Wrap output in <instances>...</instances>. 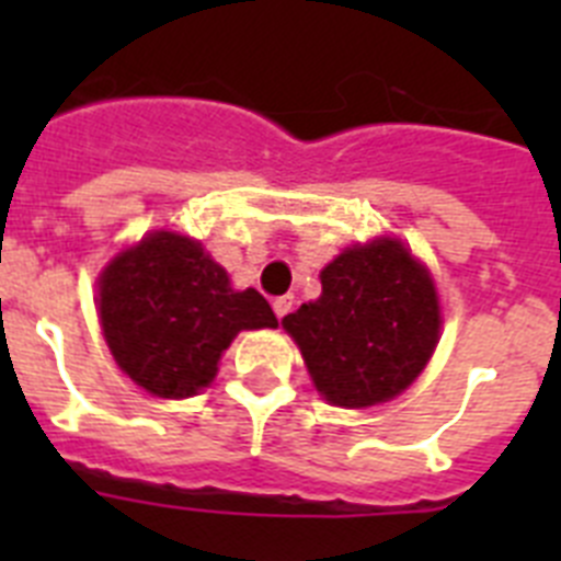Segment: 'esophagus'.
<instances>
[{
  "mask_svg": "<svg viewBox=\"0 0 561 561\" xmlns=\"http://www.w3.org/2000/svg\"><path fill=\"white\" fill-rule=\"evenodd\" d=\"M272 309H275L277 317H286L291 311V297L289 295L275 297V304H272Z\"/></svg>",
  "mask_w": 561,
  "mask_h": 561,
  "instance_id": "34e87169",
  "label": "esophagus"
}]
</instances>
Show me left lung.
Instances as JSON below:
<instances>
[{
  "mask_svg": "<svg viewBox=\"0 0 561 561\" xmlns=\"http://www.w3.org/2000/svg\"><path fill=\"white\" fill-rule=\"evenodd\" d=\"M323 295L284 317L317 393L374 408L408 390L438 345L433 275L399 238L354 244L320 272Z\"/></svg>",
  "mask_w": 561,
  "mask_h": 561,
  "instance_id": "8db88e82",
  "label": "left lung"
}]
</instances>
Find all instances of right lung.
Returning a JSON list of instances; mask_svg holds the SVG:
<instances>
[{"mask_svg":"<svg viewBox=\"0 0 561 561\" xmlns=\"http://www.w3.org/2000/svg\"><path fill=\"white\" fill-rule=\"evenodd\" d=\"M98 314L123 374L160 399L196 396L238 331L277 325L264 295L232 289L199 241L168 230L108 261L98 277Z\"/></svg>","mask_w":561,"mask_h":561,"instance_id":"1","label":"right lung"}]
</instances>
